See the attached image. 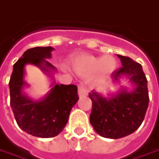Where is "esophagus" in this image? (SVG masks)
<instances>
[{
    "instance_id": "obj_1",
    "label": "esophagus",
    "mask_w": 159,
    "mask_h": 159,
    "mask_svg": "<svg viewBox=\"0 0 159 159\" xmlns=\"http://www.w3.org/2000/svg\"><path fill=\"white\" fill-rule=\"evenodd\" d=\"M88 91H87V89L85 87L83 86V84H80L79 87H78V94L79 96H84L86 95Z\"/></svg>"
}]
</instances>
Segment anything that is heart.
<instances>
[{
    "label": "heart",
    "mask_w": 159,
    "mask_h": 159,
    "mask_svg": "<svg viewBox=\"0 0 159 159\" xmlns=\"http://www.w3.org/2000/svg\"><path fill=\"white\" fill-rule=\"evenodd\" d=\"M74 69L76 72L87 76L100 70V72L107 74L117 67V61L112 56L94 57L92 55H84L74 61Z\"/></svg>",
    "instance_id": "heart-1"
}]
</instances>
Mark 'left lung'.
<instances>
[{
    "label": "left lung",
    "mask_w": 159,
    "mask_h": 159,
    "mask_svg": "<svg viewBox=\"0 0 159 159\" xmlns=\"http://www.w3.org/2000/svg\"><path fill=\"white\" fill-rule=\"evenodd\" d=\"M117 56L123 66L112 72L113 80L126 75L135 89L129 93L122 90L108 99L95 91L89 93L92 100L90 123L100 135L111 139L123 138L134 132L143 122L149 103L147 80L141 65L129 57Z\"/></svg>",
    "instance_id": "obj_1"
}]
</instances>
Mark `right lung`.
Listing matches in <instances>:
<instances>
[{
	"label": "right lung",
	"instance_id": "obj_1",
	"mask_svg": "<svg viewBox=\"0 0 159 159\" xmlns=\"http://www.w3.org/2000/svg\"><path fill=\"white\" fill-rule=\"evenodd\" d=\"M51 47H36L24 52L13 65L9 81L10 105L19 128L33 136L50 138L58 135L68 122L71 108L78 100L77 87L73 84H56L43 100L32 101L21 92L26 64L42 70L54 67L45 59L51 57ZM44 64L45 66H43Z\"/></svg>",
	"mask_w": 159,
	"mask_h": 159
}]
</instances>
